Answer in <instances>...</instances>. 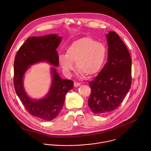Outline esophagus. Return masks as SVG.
Listing matches in <instances>:
<instances>
[{
    "instance_id": "34e87169",
    "label": "esophagus",
    "mask_w": 151,
    "mask_h": 151,
    "mask_svg": "<svg viewBox=\"0 0 151 151\" xmlns=\"http://www.w3.org/2000/svg\"><path fill=\"white\" fill-rule=\"evenodd\" d=\"M81 85V84L80 83H77V82H74V86H76V87H77V86H80Z\"/></svg>"
}]
</instances>
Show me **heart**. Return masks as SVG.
I'll use <instances>...</instances> for the list:
<instances>
[{
    "label": "heart",
    "mask_w": 151,
    "mask_h": 151,
    "mask_svg": "<svg viewBox=\"0 0 151 151\" xmlns=\"http://www.w3.org/2000/svg\"><path fill=\"white\" fill-rule=\"evenodd\" d=\"M108 50L104 43L91 37H84L74 41L66 49L65 55L59 57V63L65 72L74 69L91 77L97 74L106 59Z\"/></svg>",
    "instance_id": "obj_1"
}]
</instances>
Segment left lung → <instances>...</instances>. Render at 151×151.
I'll list each match as a JSON object with an SVG mask.
<instances>
[{
  "instance_id": "8db88e82",
  "label": "left lung",
  "mask_w": 151,
  "mask_h": 151,
  "mask_svg": "<svg viewBox=\"0 0 151 151\" xmlns=\"http://www.w3.org/2000/svg\"><path fill=\"white\" fill-rule=\"evenodd\" d=\"M108 62L89 86L91 88L88 106L95 114L118 108L131 84V59L126 45L113 31L106 34Z\"/></svg>"
}]
</instances>
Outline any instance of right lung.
<instances>
[{
  "instance_id": "obj_1",
  "label": "right lung",
  "mask_w": 151,
  "mask_h": 151,
  "mask_svg": "<svg viewBox=\"0 0 151 151\" xmlns=\"http://www.w3.org/2000/svg\"><path fill=\"white\" fill-rule=\"evenodd\" d=\"M61 37L50 34L28 38L19 49L14 63V86L17 96L26 110L34 117L46 121L56 118L62 109L65 95L73 88V81L62 79L52 68V83L47 95L42 99L34 100L28 96L23 87V77L29 65L40 62H47L58 66L59 56L56 49Z\"/></svg>"
}]
</instances>
